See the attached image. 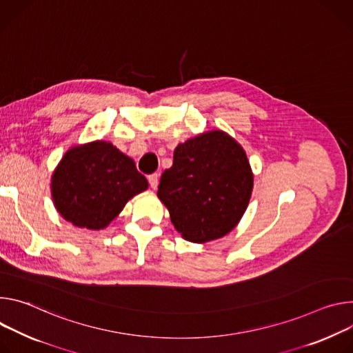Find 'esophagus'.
Wrapping results in <instances>:
<instances>
[{
  "mask_svg": "<svg viewBox=\"0 0 353 353\" xmlns=\"http://www.w3.org/2000/svg\"><path fill=\"white\" fill-rule=\"evenodd\" d=\"M159 181H160V175L157 174V172L148 175V182H150V186L152 189H157V186H159Z\"/></svg>",
  "mask_w": 353,
  "mask_h": 353,
  "instance_id": "34e87169",
  "label": "esophagus"
}]
</instances>
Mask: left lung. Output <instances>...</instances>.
<instances>
[{"label": "left lung", "instance_id": "left-lung-1", "mask_svg": "<svg viewBox=\"0 0 353 353\" xmlns=\"http://www.w3.org/2000/svg\"><path fill=\"white\" fill-rule=\"evenodd\" d=\"M254 175L243 147L221 130L178 144L157 196L181 236L190 243L224 237L250 203Z\"/></svg>", "mask_w": 353, "mask_h": 353}]
</instances>
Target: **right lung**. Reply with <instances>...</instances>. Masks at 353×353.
I'll return each instance as SVG.
<instances>
[{"label":"right lung","mask_w":353,"mask_h":353,"mask_svg":"<svg viewBox=\"0 0 353 353\" xmlns=\"http://www.w3.org/2000/svg\"><path fill=\"white\" fill-rule=\"evenodd\" d=\"M148 182L134 161L113 144L98 140L70 148L52 175V196L67 221L105 228Z\"/></svg>","instance_id":"obj_1"}]
</instances>
